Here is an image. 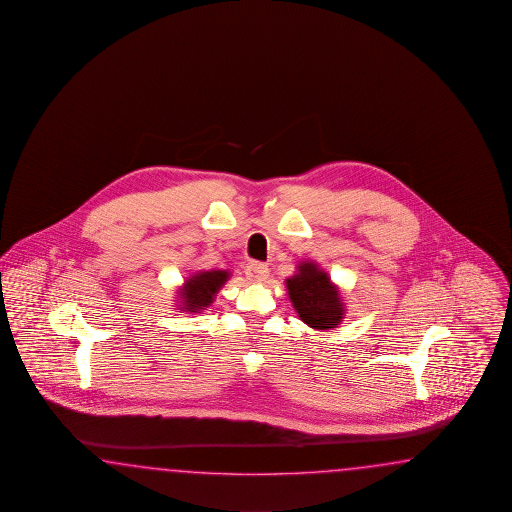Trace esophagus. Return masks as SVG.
I'll use <instances>...</instances> for the list:
<instances>
[{"mask_svg": "<svg viewBox=\"0 0 512 512\" xmlns=\"http://www.w3.org/2000/svg\"><path fill=\"white\" fill-rule=\"evenodd\" d=\"M268 273H270L268 266L262 264V262H250L248 268H246V277L250 279L251 283H262V281H266V279H268Z\"/></svg>", "mask_w": 512, "mask_h": 512, "instance_id": "esophagus-1", "label": "esophagus"}]
</instances>
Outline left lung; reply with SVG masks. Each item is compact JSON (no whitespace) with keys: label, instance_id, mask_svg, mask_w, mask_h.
I'll return each mask as SVG.
<instances>
[{"label":"left lung","instance_id":"8db88e82","mask_svg":"<svg viewBox=\"0 0 512 512\" xmlns=\"http://www.w3.org/2000/svg\"><path fill=\"white\" fill-rule=\"evenodd\" d=\"M286 290L297 316L308 327L318 330L336 329L340 325L345 305L329 273L319 270L316 262H301L294 277L286 279Z\"/></svg>","mask_w":512,"mask_h":512}]
</instances>
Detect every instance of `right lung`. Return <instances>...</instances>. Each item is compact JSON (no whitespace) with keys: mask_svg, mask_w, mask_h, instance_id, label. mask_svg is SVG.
Returning <instances> with one entry per match:
<instances>
[{"mask_svg":"<svg viewBox=\"0 0 512 512\" xmlns=\"http://www.w3.org/2000/svg\"><path fill=\"white\" fill-rule=\"evenodd\" d=\"M229 279L226 270L194 273L183 283L178 292V310L183 312H202L215 301L216 292Z\"/></svg>","mask_w":512,"mask_h":512,"instance_id":"obj_1","label":"right lung"}]
</instances>
